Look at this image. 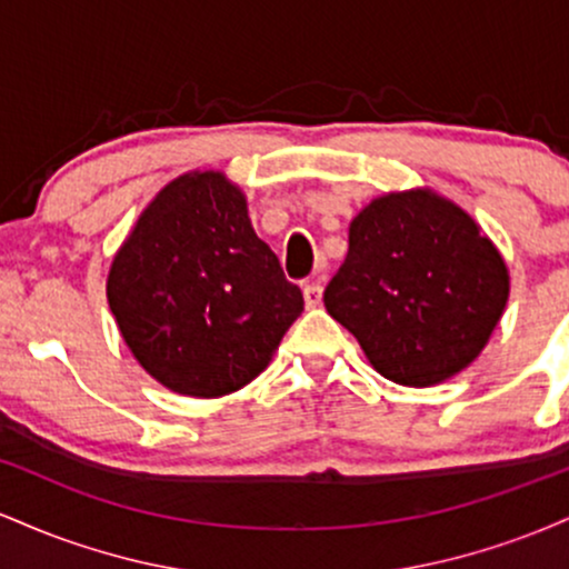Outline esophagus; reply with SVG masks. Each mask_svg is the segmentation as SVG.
Listing matches in <instances>:
<instances>
[{
	"mask_svg": "<svg viewBox=\"0 0 569 569\" xmlns=\"http://www.w3.org/2000/svg\"><path fill=\"white\" fill-rule=\"evenodd\" d=\"M302 291H305V305L307 307H318V305H321V299H323L321 280H307Z\"/></svg>",
	"mask_w": 569,
	"mask_h": 569,
	"instance_id": "34e87169",
	"label": "esophagus"
}]
</instances>
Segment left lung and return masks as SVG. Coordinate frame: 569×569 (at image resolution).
Returning <instances> with one entry per match:
<instances>
[{
	"instance_id": "8db88e82",
	"label": "left lung",
	"mask_w": 569,
	"mask_h": 569,
	"mask_svg": "<svg viewBox=\"0 0 569 569\" xmlns=\"http://www.w3.org/2000/svg\"><path fill=\"white\" fill-rule=\"evenodd\" d=\"M323 302L382 377L428 388L485 350L508 302V270L462 208L411 189L352 219Z\"/></svg>"
}]
</instances>
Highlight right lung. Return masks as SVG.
Here are the masks:
<instances>
[{
    "mask_svg": "<svg viewBox=\"0 0 569 569\" xmlns=\"http://www.w3.org/2000/svg\"><path fill=\"white\" fill-rule=\"evenodd\" d=\"M107 297L141 367L198 398L251 382L305 307L253 232L243 192L213 171L179 176L149 202Z\"/></svg>",
    "mask_w": 569,
    "mask_h": 569,
    "instance_id": "obj_1",
    "label": "right lung"
}]
</instances>
